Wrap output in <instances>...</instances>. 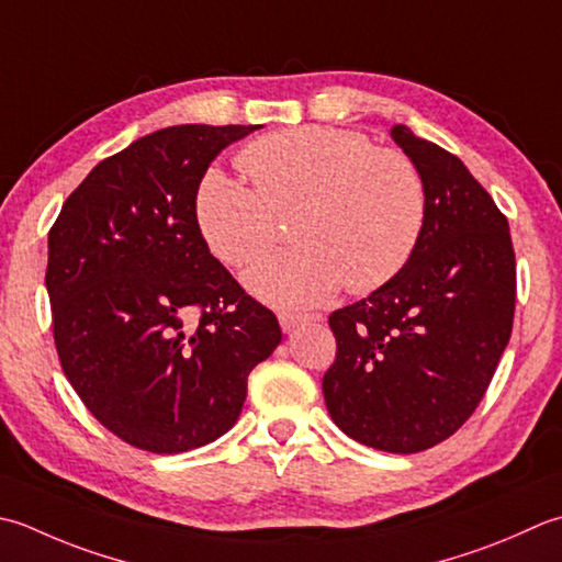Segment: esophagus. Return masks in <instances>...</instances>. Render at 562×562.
Returning a JSON list of instances; mask_svg holds the SVG:
<instances>
[{
  "label": "esophagus",
  "mask_w": 562,
  "mask_h": 562,
  "mask_svg": "<svg viewBox=\"0 0 562 562\" xmlns=\"http://www.w3.org/2000/svg\"><path fill=\"white\" fill-rule=\"evenodd\" d=\"M314 318L316 316H312V314H280V326H282L284 334H292L300 326L314 322Z\"/></svg>",
  "instance_id": "1"
}]
</instances>
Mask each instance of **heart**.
Here are the masks:
<instances>
[{"instance_id":"b5f03b06","label":"heart","mask_w":562,"mask_h":562,"mask_svg":"<svg viewBox=\"0 0 562 562\" xmlns=\"http://www.w3.org/2000/svg\"><path fill=\"white\" fill-rule=\"evenodd\" d=\"M240 165L256 187L209 168L194 192V218L209 250L226 266L266 252L278 222L296 202L300 248L282 250L244 274L246 290L274 310H310L348 290L382 288L412 258L422 236L426 194L402 153L375 150L356 131L284 128L252 140Z\"/></svg>"}]
</instances>
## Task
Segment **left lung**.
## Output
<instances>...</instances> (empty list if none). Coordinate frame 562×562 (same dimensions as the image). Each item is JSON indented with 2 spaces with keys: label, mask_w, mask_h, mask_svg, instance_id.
Here are the masks:
<instances>
[{
  "label": "left lung",
  "mask_w": 562,
  "mask_h": 562,
  "mask_svg": "<svg viewBox=\"0 0 562 562\" xmlns=\"http://www.w3.org/2000/svg\"><path fill=\"white\" fill-rule=\"evenodd\" d=\"M390 136L424 182V228L390 282L328 316L338 353L322 387L353 441L419 453L485 397L512 336L516 260L507 216L463 160L404 124Z\"/></svg>",
  "instance_id": "8db88e82"
}]
</instances>
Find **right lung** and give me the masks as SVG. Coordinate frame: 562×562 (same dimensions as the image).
I'll use <instances>...</instances> for the list:
<instances>
[{
	"label": "right lung",
	"mask_w": 562,
	"mask_h": 562,
	"mask_svg": "<svg viewBox=\"0 0 562 562\" xmlns=\"http://www.w3.org/2000/svg\"><path fill=\"white\" fill-rule=\"evenodd\" d=\"M256 128L184 124L134 140L92 168L48 234L65 378L99 424L140 450L184 453L224 436L250 370L282 340L194 218L209 165Z\"/></svg>",
	"instance_id": "1"
}]
</instances>
